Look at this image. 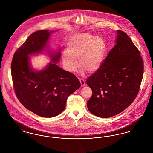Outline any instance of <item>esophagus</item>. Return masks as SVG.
Returning a JSON list of instances; mask_svg holds the SVG:
<instances>
[{"label": "esophagus", "instance_id": "34e87169", "mask_svg": "<svg viewBox=\"0 0 153 153\" xmlns=\"http://www.w3.org/2000/svg\"><path fill=\"white\" fill-rule=\"evenodd\" d=\"M80 81L81 87H84L85 85V82L83 79H80Z\"/></svg>", "mask_w": 153, "mask_h": 153}]
</instances>
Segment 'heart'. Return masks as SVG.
I'll use <instances>...</instances> for the list:
<instances>
[{
	"instance_id": "obj_1",
	"label": "heart",
	"mask_w": 153,
	"mask_h": 153,
	"mask_svg": "<svg viewBox=\"0 0 153 153\" xmlns=\"http://www.w3.org/2000/svg\"><path fill=\"white\" fill-rule=\"evenodd\" d=\"M66 51L61 54L62 63L70 72H76L80 58L81 72L94 73L102 65L105 49L104 41L100 37L89 33H79L73 35L66 44Z\"/></svg>"
}]
</instances>
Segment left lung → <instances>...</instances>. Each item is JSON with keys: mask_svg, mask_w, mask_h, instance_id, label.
<instances>
[{"mask_svg": "<svg viewBox=\"0 0 153 153\" xmlns=\"http://www.w3.org/2000/svg\"><path fill=\"white\" fill-rule=\"evenodd\" d=\"M116 45L87 84L92 91L88 109L95 116L109 117L126 109L138 94L143 62L138 49L122 30H117Z\"/></svg>", "mask_w": 153, "mask_h": 153, "instance_id": "1", "label": "left lung"}]
</instances>
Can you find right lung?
I'll return each mask as SVG.
<instances>
[{"label":"right lung","mask_w":153,"mask_h":153,"mask_svg":"<svg viewBox=\"0 0 153 153\" xmlns=\"http://www.w3.org/2000/svg\"><path fill=\"white\" fill-rule=\"evenodd\" d=\"M51 32L43 30L31 34L15 52L11 66L17 98L26 109L45 117L60 114L68 97L81 86L75 75L56 64L50 63L38 72L30 68L28 56L42 51ZM59 57V53L54 55L51 60L57 62Z\"/></svg>","instance_id":"obj_1"}]
</instances>
